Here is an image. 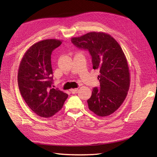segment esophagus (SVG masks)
I'll return each mask as SVG.
<instances>
[{
	"mask_svg": "<svg viewBox=\"0 0 157 157\" xmlns=\"http://www.w3.org/2000/svg\"><path fill=\"white\" fill-rule=\"evenodd\" d=\"M77 90H78L77 89H71L70 90V92L72 94H75V93H76V92H77Z\"/></svg>",
	"mask_w": 157,
	"mask_h": 157,
	"instance_id": "esophagus-1",
	"label": "esophagus"
}]
</instances>
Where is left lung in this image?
<instances>
[{"mask_svg":"<svg viewBox=\"0 0 157 157\" xmlns=\"http://www.w3.org/2000/svg\"><path fill=\"white\" fill-rule=\"evenodd\" d=\"M71 42L89 51L93 68L100 72V89H93L87 101L89 109L99 117L110 115L123 104L130 86L129 68L123 49L113 37L102 32L73 37Z\"/></svg>","mask_w":157,"mask_h":157,"instance_id":"1","label":"left lung"}]
</instances>
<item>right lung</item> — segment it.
<instances>
[{
    "instance_id": "add662e5",
    "label": "right lung",
    "mask_w": 157,
    "mask_h": 157,
    "mask_svg": "<svg viewBox=\"0 0 157 157\" xmlns=\"http://www.w3.org/2000/svg\"><path fill=\"white\" fill-rule=\"evenodd\" d=\"M61 43L56 39L38 42L26 51L19 65V90L29 108L41 117L55 115L68 98L67 93L52 88L51 54Z\"/></svg>"
}]
</instances>
